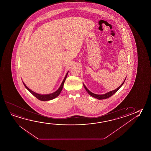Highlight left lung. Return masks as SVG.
Wrapping results in <instances>:
<instances>
[{
  "label": "left lung",
  "instance_id": "left-lung-1",
  "mask_svg": "<svg viewBox=\"0 0 151 151\" xmlns=\"http://www.w3.org/2000/svg\"><path fill=\"white\" fill-rule=\"evenodd\" d=\"M125 79H126V78H125ZM125 79H124V81H123L122 84H121L120 86L118 88H116L115 90L111 91H109L108 93H105V94H103V95H97V94H95V93H91V91H89L88 90V89L87 88V87H86L84 84H83V85H84V87L85 88L86 91H87V93H88L91 96H92L93 97L95 98H97L98 99L101 100V99H107V98L110 97L111 96H112L115 93H116V91H118L119 89L121 88V87L123 85V84H124V81H125Z\"/></svg>",
  "mask_w": 151,
  "mask_h": 151
}]
</instances>
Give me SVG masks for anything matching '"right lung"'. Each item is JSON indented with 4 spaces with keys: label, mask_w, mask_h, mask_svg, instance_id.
Instances as JSON below:
<instances>
[{
    "label": "right lung",
    "mask_w": 151,
    "mask_h": 151,
    "mask_svg": "<svg viewBox=\"0 0 151 151\" xmlns=\"http://www.w3.org/2000/svg\"><path fill=\"white\" fill-rule=\"evenodd\" d=\"M68 73V72H67V74L66 75L65 78H64V79L63 80L62 84L60 85V87H59L58 89L56 91H55V92L50 93V94L41 95V94H39V93H35L33 91H31V89L28 88V87L26 86V84H24L23 81L22 82H23V85H24V86H25V87L33 95L35 96L39 100H41V101H49V100L53 99L54 98H55L56 97H57L60 95V93L61 91H62V89H63V85H64V82H65V80H66V78L67 77Z\"/></svg>",
    "instance_id": "obj_1"
}]
</instances>
